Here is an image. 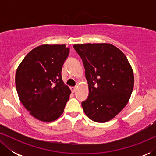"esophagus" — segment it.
<instances>
[{
	"label": "esophagus",
	"instance_id": "1",
	"mask_svg": "<svg viewBox=\"0 0 156 156\" xmlns=\"http://www.w3.org/2000/svg\"><path fill=\"white\" fill-rule=\"evenodd\" d=\"M70 89H71V91L72 93H74L76 90V87H70Z\"/></svg>",
	"mask_w": 156,
	"mask_h": 156
}]
</instances>
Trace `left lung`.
I'll return each mask as SVG.
<instances>
[{
  "label": "left lung",
  "mask_w": 156,
  "mask_h": 156,
  "mask_svg": "<svg viewBox=\"0 0 156 156\" xmlns=\"http://www.w3.org/2000/svg\"><path fill=\"white\" fill-rule=\"evenodd\" d=\"M82 58L89 85V96L82 106L94 121L114 118L126 105L133 89L134 76L125 55L108 43L73 46Z\"/></svg>",
  "instance_id": "obj_1"
}]
</instances>
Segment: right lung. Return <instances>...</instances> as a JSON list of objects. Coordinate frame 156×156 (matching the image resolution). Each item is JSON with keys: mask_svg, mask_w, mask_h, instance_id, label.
<instances>
[{"mask_svg": "<svg viewBox=\"0 0 156 156\" xmlns=\"http://www.w3.org/2000/svg\"><path fill=\"white\" fill-rule=\"evenodd\" d=\"M69 53L65 44H42L32 50L17 69L19 99L38 120L51 122L64 112L71 91L62 80V69Z\"/></svg>", "mask_w": 156, "mask_h": 156, "instance_id": "add662e5", "label": "right lung"}]
</instances>
